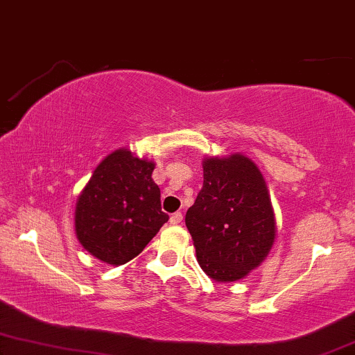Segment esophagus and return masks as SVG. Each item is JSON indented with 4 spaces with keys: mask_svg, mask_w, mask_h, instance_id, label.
<instances>
[{
    "mask_svg": "<svg viewBox=\"0 0 355 355\" xmlns=\"http://www.w3.org/2000/svg\"><path fill=\"white\" fill-rule=\"evenodd\" d=\"M182 220H183L182 212H175V214H172V216H171L172 225H178V223H182Z\"/></svg>",
    "mask_w": 355,
    "mask_h": 355,
    "instance_id": "1",
    "label": "esophagus"
}]
</instances>
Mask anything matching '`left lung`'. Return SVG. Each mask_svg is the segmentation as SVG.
<instances>
[{"label": "left lung", "mask_w": 355, "mask_h": 355, "mask_svg": "<svg viewBox=\"0 0 355 355\" xmlns=\"http://www.w3.org/2000/svg\"><path fill=\"white\" fill-rule=\"evenodd\" d=\"M204 183L188 209L187 228L199 266L218 283L238 282L266 261L277 222L259 167L243 154L204 157Z\"/></svg>", "instance_id": "8db88e82"}]
</instances>
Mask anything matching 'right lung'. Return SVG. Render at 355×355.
<instances>
[{
	"label": "right lung",
	"mask_w": 355,
	"mask_h": 355,
	"mask_svg": "<svg viewBox=\"0 0 355 355\" xmlns=\"http://www.w3.org/2000/svg\"><path fill=\"white\" fill-rule=\"evenodd\" d=\"M154 167V161L121 148L94 168L76 204V234L93 257L109 266L127 263L168 220Z\"/></svg>",
	"instance_id": "right-lung-1"
}]
</instances>
